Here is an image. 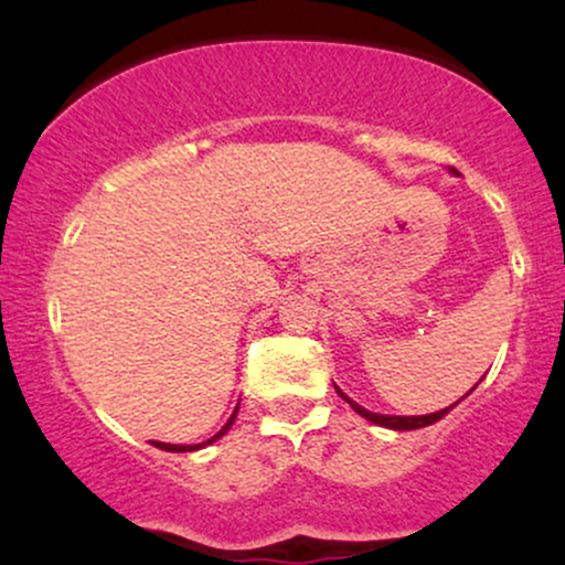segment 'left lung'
Here are the masks:
<instances>
[{
	"label": "left lung",
	"instance_id": "1",
	"mask_svg": "<svg viewBox=\"0 0 565 565\" xmlns=\"http://www.w3.org/2000/svg\"><path fill=\"white\" fill-rule=\"evenodd\" d=\"M342 395V398L348 401L350 406H353V412H359L361 417L364 419H369V423H374V425H382V427H393V430H417V427H425V425H433V423H438L440 417H444L446 412H449V408H440V412H433V414H423V417H391V414H374V412H366L364 406H359L355 404V401H350L345 393L342 391H337Z\"/></svg>",
	"mask_w": 565,
	"mask_h": 565
}]
</instances>
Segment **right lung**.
<instances>
[{
  "label": "right lung",
  "instance_id": "1",
  "mask_svg": "<svg viewBox=\"0 0 565 565\" xmlns=\"http://www.w3.org/2000/svg\"><path fill=\"white\" fill-rule=\"evenodd\" d=\"M236 412H238V406H236ZM236 412H233V414H231V419H228V423H225V425H223V430H220L215 438L204 440V444H199V446H178V444H159V440H153V446H159V449H164V451H193V449H201V446L212 444V440H217L220 436H225V433H228V430H231L233 419H236Z\"/></svg>",
  "mask_w": 565,
  "mask_h": 565
}]
</instances>
